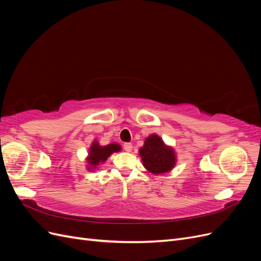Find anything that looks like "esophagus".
<instances>
[{"instance_id": "1", "label": "esophagus", "mask_w": 261, "mask_h": 261, "mask_svg": "<svg viewBox=\"0 0 261 261\" xmlns=\"http://www.w3.org/2000/svg\"><path fill=\"white\" fill-rule=\"evenodd\" d=\"M123 147H124V150H125V151H127V152H130V151H132V149H133V145H132L130 143H125Z\"/></svg>"}]
</instances>
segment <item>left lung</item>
Listing matches in <instances>:
<instances>
[{
	"instance_id": "left-lung-1",
	"label": "left lung",
	"mask_w": 261,
	"mask_h": 261,
	"mask_svg": "<svg viewBox=\"0 0 261 261\" xmlns=\"http://www.w3.org/2000/svg\"><path fill=\"white\" fill-rule=\"evenodd\" d=\"M139 155L145 168L153 174L169 172L175 164V153L173 149L165 146L158 135H151L146 139L144 147L139 150Z\"/></svg>"
}]
</instances>
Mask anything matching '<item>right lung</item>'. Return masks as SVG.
<instances>
[{
  "instance_id": "obj_1",
  "label": "right lung",
  "mask_w": 261,
  "mask_h": 261,
  "mask_svg": "<svg viewBox=\"0 0 261 261\" xmlns=\"http://www.w3.org/2000/svg\"><path fill=\"white\" fill-rule=\"evenodd\" d=\"M120 150L121 147L117 144H111L101 147L97 141H93L91 148L89 149V156L87 159H88V163L91 167L96 168L100 162H105L113 152H117Z\"/></svg>"
}]
</instances>
